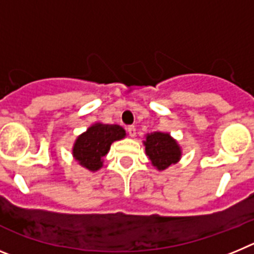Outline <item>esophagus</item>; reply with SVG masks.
<instances>
[{
  "mask_svg": "<svg viewBox=\"0 0 254 254\" xmlns=\"http://www.w3.org/2000/svg\"><path fill=\"white\" fill-rule=\"evenodd\" d=\"M127 133H128V136H131V137H134V136H136V128H134V126H128V127H127Z\"/></svg>",
  "mask_w": 254,
  "mask_h": 254,
  "instance_id": "esophagus-1",
  "label": "esophagus"
}]
</instances>
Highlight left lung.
Here are the masks:
<instances>
[{"mask_svg": "<svg viewBox=\"0 0 254 254\" xmlns=\"http://www.w3.org/2000/svg\"><path fill=\"white\" fill-rule=\"evenodd\" d=\"M145 146L146 155L151 160L152 165L159 170H164L172 164H176L181 158V149L178 143L170 137L169 133L154 132L147 134Z\"/></svg>", "mask_w": 254, "mask_h": 254, "instance_id": "8db88e82", "label": "left lung"}]
</instances>
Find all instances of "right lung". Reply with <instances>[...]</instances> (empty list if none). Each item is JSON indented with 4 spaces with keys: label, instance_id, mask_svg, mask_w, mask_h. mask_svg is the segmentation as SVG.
Returning <instances> with one entry per match:
<instances>
[{
    "label": "right lung",
    "instance_id": "obj_1",
    "mask_svg": "<svg viewBox=\"0 0 254 254\" xmlns=\"http://www.w3.org/2000/svg\"><path fill=\"white\" fill-rule=\"evenodd\" d=\"M125 136V129L120 126L96 123L85 133L78 136L73 145V156L82 167L95 172L102 168L103 158L111 149L112 142L121 140Z\"/></svg>",
    "mask_w": 254,
    "mask_h": 254
}]
</instances>
